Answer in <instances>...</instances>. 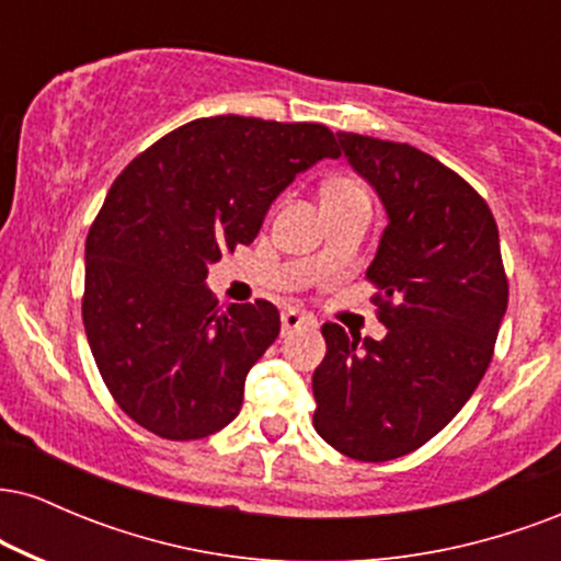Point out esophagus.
I'll use <instances>...</instances> for the list:
<instances>
[{"instance_id": "1", "label": "esophagus", "mask_w": 561, "mask_h": 561, "mask_svg": "<svg viewBox=\"0 0 561 561\" xmlns=\"http://www.w3.org/2000/svg\"><path fill=\"white\" fill-rule=\"evenodd\" d=\"M300 327H317V319L298 311V308H287V311H282V334L300 330Z\"/></svg>"}]
</instances>
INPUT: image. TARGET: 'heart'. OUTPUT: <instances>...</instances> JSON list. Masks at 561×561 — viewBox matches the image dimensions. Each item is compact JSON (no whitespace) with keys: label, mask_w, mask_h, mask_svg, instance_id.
Wrapping results in <instances>:
<instances>
[{"label":"heart","mask_w":561,"mask_h":561,"mask_svg":"<svg viewBox=\"0 0 561 561\" xmlns=\"http://www.w3.org/2000/svg\"><path fill=\"white\" fill-rule=\"evenodd\" d=\"M347 197H369L366 186L356 176H330L321 184V199H347Z\"/></svg>","instance_id":"b5f03b06"}]
</instances>
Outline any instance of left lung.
I'll list each match as a JSON object with an SVG mask.
<instances>
[{"mask_svg": "<svg viewBox=\"0 0 561 561\" xmlns=\"http://www.w3.org/2000/svg\"><path fill=\"white\" fill-rule=\"evenodd\" d=\"M388 210L366 279L382 340L324 324L313 427L358 461H390L440 433L493 358L508 282L488 203L440 160L401 141L337 131Z\"/></svg>", "mask_w": 561, "mask_h": 561, "instance_id": "obj_1", "label": "left lung"}]
</instances>
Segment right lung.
<instances>
[{
  "mask_svg": "<svg viewBox=\"0 0 561 561\" xmlns=\"http://www.w3.org/2000/svg\"><path fill=\"white\" fill-rule=\"evenodd\" d=\"M337 156L324 124L216 115L121 171L87 237L81 313L96 369L134 422L197 440L240 414L279 311L268 300L224 311L205 287L208 263L253 242L276 195Z\"/></svg>",
  "mask_w": 561,
  "mask_h": 561,
  "instance_id": "obj_1",
  "label": "right lung"
}]
</instances>
